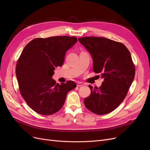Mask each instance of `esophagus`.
<instances>
[{
	"label": "esophagus",
	"mask_w": 150,
	"mask_h": 150,
	"mask_svg": "<svg viewBox=\"0 0 150 150\" xmlns=\"http://www.w3.org/2000/svg\"><path fill=\"white\" fill-rule=\"evenodd\" d=\"M83 85H84V84L83 83H81V82H78V83H77V86H78V87H80V86H82Z\"/></svg>",
	"instance_id": "1"
}]
</instances>
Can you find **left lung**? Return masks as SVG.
Wrapping results in <instances>:
<instances>
[{"mask_svg": "<svg viewBox=\"0 0 150 150\" xmlns=\"http://www.w3.org/2000/svg\"><path fill=\"white\" fill-rule=\"evenodd\" d=\"M90 53L93 71L101 73L99 88L91 85V94L84 100L86 108L96 115H106L118 107L125 98L135 75V67L129 50L122 43L104 38L78 39Z\"/></svg>", "mask_w": 150, "mask_h": 150, "instance_id": "8db88e82", "label": "left lung"}]
</instances>
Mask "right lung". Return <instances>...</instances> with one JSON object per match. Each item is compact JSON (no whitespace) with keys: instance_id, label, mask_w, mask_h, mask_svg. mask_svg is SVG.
Wrapping results in <instances>:
<instances>
[{"instance_id":"right-lung-1","label":"right lung","mask_w":150,"mask_h":150,"mask_svg":"<svg viewBox=\"0 0 150 150\" xmlns=\"http://www.w3.org/2000/svg\"><path fill=\"white\" fill-rule=\"evenodd\" d=\"M76 37L36 38L26 45L18 59L16 76L22 96L29 106L42 115L57 112L67 94L76 87L72 81L56 83L55 67L62 66L67 51L77 42Z\"/></svg>"}]
</instances>
